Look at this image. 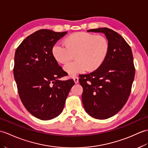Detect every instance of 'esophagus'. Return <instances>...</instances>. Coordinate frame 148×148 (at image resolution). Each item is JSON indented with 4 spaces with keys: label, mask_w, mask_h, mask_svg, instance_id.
<instances>
[{
    "label": "esophagus",
    "mask_w": 148,
    "mask_h": 148,
    "mask_svg": "<svg viewBox=\"0 0 148 148\" xmlns=\"http://www.w3.org/2000/svg\"><path fill=\"white\" fill-rule=\"evenodd\" d=\"M73 79H74V82L75 84H77V83H78L79 82V78L77 77H74V78H73Z\"/></svg>",
    "instance_id": "34e87169"
}]
</instances>
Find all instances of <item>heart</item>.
<instances>
[{
  "mask_svg": "<svg viewBox=\"0 0 148 148\" xmlns=\"http://www.w3.org/2000/svg\"><path fill=\"white\" fill-rule=\"evenodd\" d=\"M64 47L55 45L51 54L56 62L67 64L74 56L75 60L64 67L71 77L77 74L97 70L104 63L110 50L107 38L103 35H95L87 32L71 34L64 40Z\"/></svg>",
  "mask_w": 148,
  "mask_h": 148,
  "instance_id": "1",
  "label": "heart"
}]
</instances>
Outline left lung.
<instances>
[{"label":"left lung","instance_id":"left-lung-1","mask_svg":"<svg viewBox=\"0 0 148 148\" xmlns=\"http://www.w3.org/2000/svg\"><path fill=\"white\" fill-rule=\"evenodd\" d=\"M88 32L104 33L110 50L100 67L79 76L83 88L82 101L92 117L106 119L121 110L129 97L135 76L132 52L123 38L111 29L101 27Z\"/></svg>","mask_w":148,"mask_h":148}]
</instances>
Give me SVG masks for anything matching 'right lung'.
<instances>
[{"instance_id": "add662e5", "label": "right lung", "mask_w": 148, "mask_h": 148, "mask_svg": "<svg viewBox=\"0 0 148 148\" xmlns=\"http://www.w3.org/2000/svg\"><path fill=\"white\" fill-rule=\"evenodd\" d=\"M67 32L40 29L17 48L13 73L21 100L26 109L43 121L62 112L73 79L60 81L67 75L54 59L51 49Z\"/></svg>"}]
</instances>
